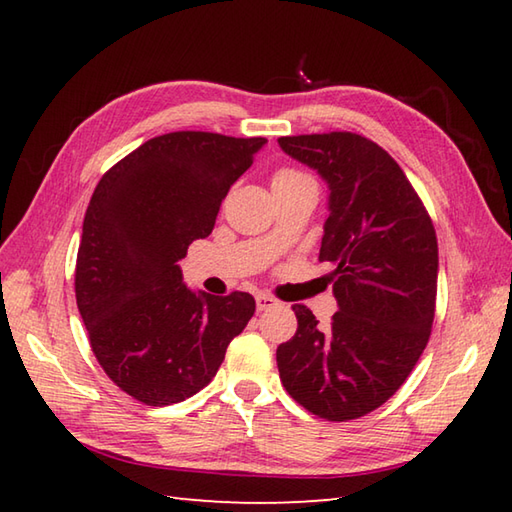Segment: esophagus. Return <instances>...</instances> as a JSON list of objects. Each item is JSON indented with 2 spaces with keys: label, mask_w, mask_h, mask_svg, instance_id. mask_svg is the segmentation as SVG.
I'll return each instance as SVG.
<instances>
[{
  "label": "esophagus",
  "mask_w": 512,
  "mask_h": 512,
  "mask_svg": "<svg viewBox=\"0 0 512 512\" xmlns=\"http://www.w3.org/2000/svg\"><path fill=\"white\" fill-rule=\"evenodd\" d=\"M255 301H257V310H270V308L279 306V301L270 295H257Z\"/></svg>",
  "instance_id": "obj_1"
}]
</instances>
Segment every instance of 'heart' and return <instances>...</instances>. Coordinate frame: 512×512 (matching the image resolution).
<instances>
[{"mask_svg": "<svg viewBox=\"0 0 512 512\" xmlns=\"http://www.w3.org/2000/svg\"><path fill=\"white\" fill-rule=\"evenodd\" d=\"M312 178H308L306 173L295 171V169H279L273 176V191L275 189H284V187H297V184H308Z\"/></svg>", "mask_w": 512, "mask_h": 512, "instance_id": "heart-1", "label": "heart"}]
</instances>
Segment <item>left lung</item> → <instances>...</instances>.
I'll return each mask as SVG.
<instances>
[{"label": "left lung", "instance_id": "1", "mask_svg": "<svg viewBox=\"0 0 512 512\" xmlns=\"http://www.w3.org/2000/svg\"><path fill=\"white\" fill-rule=\"evenodd\" d=\"M279 147L328 184L321 262L339 312L328 328L292 306L297 332L277 347L279 378L314 416L345 422L378 409L427 347L438 239L411 182L383 147L350 132L284 136Z\"/></svg>", "mask_w": 512, "mask_h": 512}]
</instances>
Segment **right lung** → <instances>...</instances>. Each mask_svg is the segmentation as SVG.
I'll return each instance as SVG.
<instances>
[{"mask_svg": "<svg viewBox=\"0 0 512 512\" xmlns=\"http://www.w3.org/2000/svg\"><path fill=\"white\" fill-rule=\"evenodd\" d=\"M266 138L156 136L105 173L83 220L76 306L105 374L149 407L198 394L255 314L248 292L213 297L182 281L180 259L211 235L231 184Z\"/></svg>", "mask_w": 512, "mask_h": 512, "instance_id": "1", "label": "right lung"}]
</instances>
